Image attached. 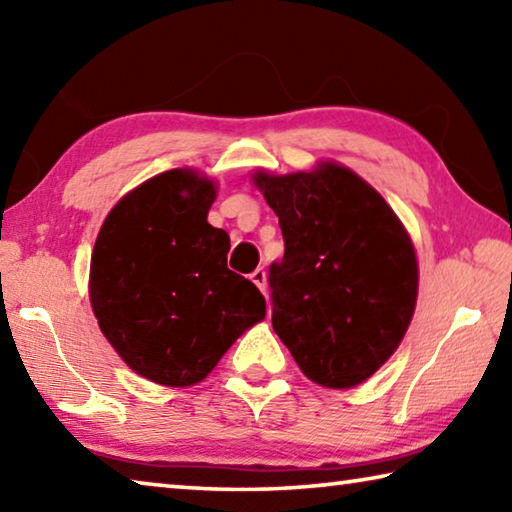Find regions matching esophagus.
Here are the masks:
<instances>
[{
  "label": "esophagus",
  "instance_id": "34e87169",
  "mask_svg": "<svg viewBox=\"0 0 512 512\" xmlns=\"http://www.w3.org/2000/svg\"><path fill=\"white\" fill-rule=\"evenodd\" d=\"M250 280L257 284L259 291L266 293V271H264V268H257V271H253V275H250Z\"/></svg>",
  "mask_w": 512,
  "mask_h": 512
}]
</instances>
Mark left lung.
Returning a JSON list of instances; mask_svg holds the SVG:
<instances>
[{
    "label": "left lung",
    "mask_w": 512,
    "mask_h": 512,
    "mask_svg": "<svg viewBox=\"0 0 512 512\" xmlns=\"http://www.w3.org/2000/svg\"><path fill=\"white\" fill-rule=\"evenodd\" d=\"M253 180L284 237L282 262L268 271L275 334L316 384H361L411 325L418 259L409 232L377 189L336 162Z\"/></svg>",
    "instance_id": "left-lung-1"
}]
</instances>
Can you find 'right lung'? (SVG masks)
<instances>
[{
  "instance_id": "obj_1",
  "label": "right lung",
  "mask_w": 512,
  "mask_h": 512,
  "mask_svg": "<svg viewBox=\"0 0 512 512\" xmlns=\"http://www.w3.org/2000/svg\"><path fill=\"white\" fill-rule=\"evenodd\" d=\"M216 198L192 169L153 176L112 207L90 262V302L137 375L194 386L266 316L253 282L228 268L230 237L207 223Z\"/></svg>"
}]
</instances>
